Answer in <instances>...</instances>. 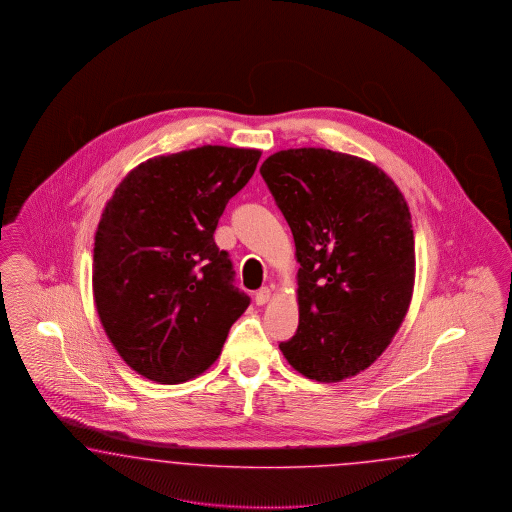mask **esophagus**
Returning <instances> with one entry per match:
<instances>
[{
    "mask_svg": "<svg viewBox=\"0 0 512 512\" xmlns=\"http://www.w3.org/2000/svg\"><path fill=\"white\" fill-rule=\"evenodd\" d=\"M270 295H272V293H270V289H268V287H263L261 291H257V293H255V304H257V306H264V304L270 300Z\"/></svg>",
    "mask_w": 512,
    "mask_h": 512,
    "instance_id": "obj_1",
    "label": "esophagus"
}]
</instances>
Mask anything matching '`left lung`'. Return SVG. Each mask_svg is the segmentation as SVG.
Wrapping results in <instances>:
<instances>
[{
    "mask_svg": "<svg viewBox=\"0 0 512 512\" xmlns=\"http://www.w3.org/2000/svg\"><path fill=\"white\" fill-rule=\"evenodd\" d=\"M295 238L298 330L279 349L308 379L372 366L409 310L415 238L402 191L355 155L296 148L261 167Z\"/></svg>",
    "mask_w": 512,
    "mask_h": 512,
    "instance_id": "1",
    "label": "left lung"
}]
</instances>
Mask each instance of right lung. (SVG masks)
<instances>
[{"instance_id": "obj_1", "label": "right lung", "mask_w": 512, "mask_h": 512, "mask_svg": "<svg viewBox=\"0 0 512 512\" xmlns=\"http://www.w3.org/2000/svg\"><path fill=\"white\" fill-rule=\"evenodd\" d=\"M259 157L227 146L159 155L107 202L93 246V300L114 349L142 377L171 385L208 370L248 308L214 233Z\"/></svg>"}]
</instances>
